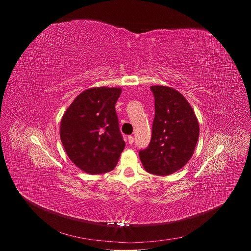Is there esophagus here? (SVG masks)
Instances as JSON below:
<instances>
[{
  "mask_svg": "<svg viewBox=\"0 0 251 251\" xmlns=\"http://www.w3.org/2000/svg\"><path fill=\"white\" fill-rule=\"evenodd\" d=\"M128 143L130 145H132L134 143V137L133 136H128Z\"/></svg>",
  "mask_w": 251,
  "mask_h": 251,
  "instance_id": "34e87169",
  "label": "esophagus"
}]
</instances>
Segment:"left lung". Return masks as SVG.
<instances>
[{
    "label": "left lung",
    "mask_w": 251,
    "mask_h": 251,
    "mask_svg": "<svg viewBox=\"0 0 251 251\" xmlns=\"http://www.w3.org/2000/svg\"><path fill=\"white\" fill-rule=\"evenodd\" d=\"M151 90L155 97L152 138L139 157L148 173L168 176L182 169L192 158L200 125L182 93L165 85L151 86Z\"/></svg>",
    "instance_id": "left-lung-1"
}]
</instances>
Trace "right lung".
<instances>
[{
  "instance_id": "obj_1",
  "label": "right lung",
  "mask_w": 251,
  "mask_h": 251,
  "mask_svg": "<svg viewBox=\"0 0 251 251\" xmlns=\"http://www.w3.org/2000/svg\"><path fill=\"white\" fill-rule=\"evenodd\" d=\"M120 87H93L73 101L60 122V140L73 163L87 174L112 171L125 148L115 104Z\"/></svg>"
}]
</instances>
